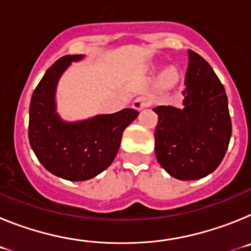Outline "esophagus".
Masks as SVG:
<instances>
[{"label":"esophagus","instance_id":"1","mask_svg":"<svg viewBox=\"0 0 251 251\" xmlns=\"http://www.w3.org/2000/svg\"><path fill=\"white\" fill-rule=\"evenodd\" d=\"M150 104V98H148V97H145V95H142V97H138V98H136V100L133 101V108L136 110H142L145 109V108H147Z\"/></svg>","mask_w":251,"mask_h":251}]
</instances>
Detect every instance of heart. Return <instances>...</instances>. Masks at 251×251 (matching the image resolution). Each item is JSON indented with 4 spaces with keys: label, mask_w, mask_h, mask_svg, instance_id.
I'll list each match as a JSON object with an SVG mask.
<instances>
[{
    "label": "heart",
    "mask_w": 251,
    "mask_h": 251,
    "mask_svg": "<svg viewBox=\"0 0 251 251\" xmlns=\"http://www.w3.org/2000/svg\"><path fill=\"white\" fill-rule=\"evenodd\" d=\"M177 79V75L176 73L174 72H166L165 74H163V76H162V81H163V84H166V85H171V84H174L175 80Z\"/></svg>",
    "instance_id": "1"
}]
</instances>
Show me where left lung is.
I'll list each match as a JSON object with an SVG mask.
<instances>
[{
	"label": "left lung",
	"mask_w": 251,
	"mask_h": 251,
	"mask_svg": "<svg viewBox=\"0 0 251 251\" xmlns=\"http://www.w3.org/2000/svg\"><path fill=\"white\" fill-rule=\"evenodd\" d=\"M183 108L159 105L154 151L168 175L182 181L212 174L223 161L231 138L227 97L210 64L188 50Z\"/></svg>",
	"instance_id": "1"
}]
</instances>
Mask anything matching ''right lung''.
Here are the masks:
<instances>
[{
    "label": "right lung",
    "instance_id": "right-lung-1",
    "mask_svg": "<svg viewBox=\"0 0 251 251\" xmlns=\"http://www.w3.org/2000/svg\"><path fill=\"white\" fill-rule=\"evenodd\" d=\"M83 57L66 55L55 61L40 80L30 103L31 148L49 172L69 181H86L109 167L124 129L139 114L126 108L84 121L61 119L56 112L57 84L70 64Z\"/></svg>",
    "mask_w": 251,
    "mask_h": 251
}]
</instances>
